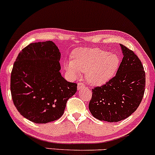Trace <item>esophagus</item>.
<instances>
[{
  "mask_svg": "<svg viewBox=\"0 0 155 155\" xmlns=\"http://www.w3.org/2000/svg\"><path fill=\"white\" fill-rule=\"evenodd\" d=\"M84 87H85V84L83 82H79L78 84V90H81Z\"/></svg>",
  "mask_w": 155,
  "mask_h": 155,
  "instance_id": "esophagus-1",
  "label": "esophagus"
}]
</instances>
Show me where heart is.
Segmentation results:
<instances>
[{
	"instance_id": "1",
	"label": "heart",
	"mask_w": 155,
	"mask_h": 155,
	"mask_svg": "<svg viewBox=\"0 0 155 155\" xmlns=\"http://www.w3.org/2000/svg\"><path fill=\"white\" fill-rule=\"evenodd\" d=\"M120 59L116 54L98 48L77 49L73 52L71 61L65 63V68L74 76L87 72V78L95 84L105 83L115 75Z\"/></svg>"
}]
</instances>
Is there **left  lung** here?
Wrapping results in <instances>:
<instances>
[{
	"label": "left lung",
	"mask_w": 155,
	"mask_h": 155,
	"mask_svg": "<svg viewBox=\"0 0 155 155\" xmlns=\"http://www.w3.org/2000/svg\"><path fill=\"white\" fill-rule=\"evenodd\" d=\"M120 46L124 57L116 75L92 89L89 109L101 121L117 122L127 118L139 106L144 94L146 75L141 61L133 51Z\"/></svg>",
	"instance_id": "obj_1"
}]
</instances>
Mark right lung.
<instances>
[{
  "label": "right lung",
  "mask_w": 155,
  "mask_h": 155,
  "mask_svg": "<svg viewBox=\"0 0 155 155\" xmlns=\"http://www.w3.org/2000/svg\"><path fill=\"white\" fill-rule=\"evenodd\" d=\"M60 52L51 41L31 43L19 53L11 74L12 101L21 115L35 123L63 116L77 84L61 76Z\"/></svg>",
  "instance_id": "add662e5"
}]
</instances>
